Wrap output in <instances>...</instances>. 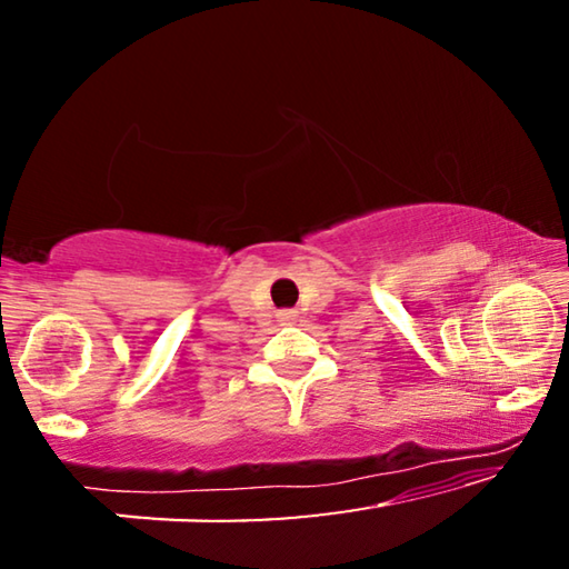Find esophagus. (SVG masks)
Returning <instances> with one entry per match:
<instances>
[{
    "instance_id": "esophagus-1",
    "label": "esophagus",
    "mask_w": 569,
    "mask_h": 569,
    "mask_svg": "<svg viewBox=\"0 0 569 569\" xmlns=\"http://www.w3.org/2000/svg\"><path fill=\"white\" fill-rule=\"evenodd\" d=\"M295 318H298V313H295V310H279L277 313V321L279 323H295Z\"/></svg>"
}]
</instances>
